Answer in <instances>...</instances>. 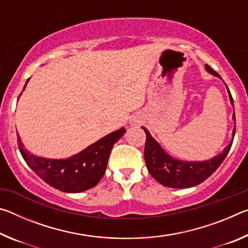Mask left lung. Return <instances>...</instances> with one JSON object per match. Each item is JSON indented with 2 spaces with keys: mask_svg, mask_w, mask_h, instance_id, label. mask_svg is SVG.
<instances>
[{
  "mask_svg": "<svg viewBox=\"0 0 248 248\" xmlns=\"http://www.w3.org/2000/svg\"><path fill=\"white\" fill-rule=\"evenodd\" d=\"M208 72L220 78L216 71H213L210 66L205 65ZM228 87V86H226ZM229 91L231 103L233 105L232 95ZM235 120V114H233ZM146 134L145 148H144V159L150 174L154 179L162 184L163 186L170 188H188L194 187L197 185L204 182L217 170L222 162L224 161L226 155L230 152L233 141L226 146L224 151L219 155H217L211 159L203 162H184L179 159H175L170 156L159 144L155 141L150 132L144 127H142ZM235 134V128L233 130V139Z\"/></svg>",
  "mask_w": 248,
  "mask_h": 248,
  "instance_id": "left-lung-1",
  "label": "left lung"
}]
</instances>
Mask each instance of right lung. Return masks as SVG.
Returning <instances> with one entry per match:
<instances>
[{
  "label": "right lung",
  "mask_w": 248,
  "mask_h": 248,
  "mask_svg": "<svg viewBox=\"0 0 248 248\" xmlns=\"http://www.w3.org/2000/svg\"><path fill=\"white\" fill-rule=\"evenodd\" d=\"M124 132L125 129L121 128L109 133L82 152L65 159H50L31 154L24 148L18 133L17 144L25 162L50 186L64 192H81L99 183L106 171L112 146Z\"/></svg>",
  "instance_id": "1"
}]
</instances>
